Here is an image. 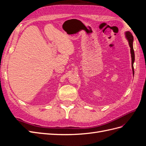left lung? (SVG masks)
Masks as SVG:
<instances>
[{
    "label": "left lung",
    "instance_id": "8db88e82",
    "mask_svg": "<svg viewBox=\"0 0 146 146\" xmlns=\"http://www.w3.org/2000/svg\"><path fill=\"white\" fill-rule=\"evenodd\" d=\"M125 36L127 38L128 41L129 42V46L130 47V52H131V67L132 70H133V74L134 76V68H133V63L135 61V52L133 50V36L132 34L130 32H125Z\"/></svg>",
    "mask_w": 146,
    "mask_h": 146
}]
</instances>
